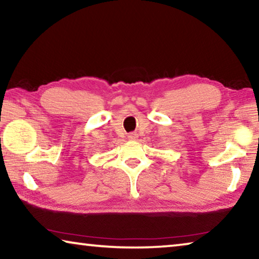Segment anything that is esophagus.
<instances>
[{
    "label": "esophagus",
    "instance_id": "esophagus-1",
    "mask_svg": "<svg viewBox=\"0 0 259 259\" xmlns=\"http://www.w3.org/2000/svg\"><path fill=\"white\" fill-rule=\"evenodd\" d=\"M138 138V135L136 134V133H130L129 135H128V139L129 140H136Z\"/></svg>",
    "mask_w": 259,
    "mask_h": 259
}]
</instances>
